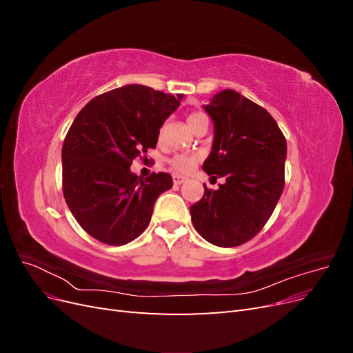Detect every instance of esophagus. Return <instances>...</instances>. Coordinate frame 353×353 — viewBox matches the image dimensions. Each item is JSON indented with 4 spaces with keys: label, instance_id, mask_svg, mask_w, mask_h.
Here are the masks:
<instances>
[{
    "label": "esophagus",
    "instance_id": "esophagus-1",
    "mask_svg": "<svg viewBox=\"0 0 353 353\" xmlns=\"http://www.w3.org/2000/svg\"><path fill=\"white\" fill-rule=\"evenodd\" d=\"M172 179H174V184H175V185L183 184V183H185V181H187V178H185V176H183V175H178V174H175V175L172 176Z\"/></svg>",
    "mask_w": 353,
    "mask_h": 353
}]
</instances>
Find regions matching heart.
<instances>
[{"label":"heart","instance_id":"1","mask_svg":"<svg viewBox=\"0 0 353 353\" xmlns=\"http://www.w3.org/2000/svg\"><path fill=\"white\" fill-rule=\"evenodd\" d=\"M206 119V116L200 113V112H194L190 113L187 117V122L190 125V128H193L199 121ZM163 135V128H160L159 131V137ZM199 162V156L193 154V153H181V154H175L172 159L169 160V165L172 168L175 172H190L191 169L196 166V163Z\"/></svg>","mask_w":353,"mask_h":353}]
</instances>
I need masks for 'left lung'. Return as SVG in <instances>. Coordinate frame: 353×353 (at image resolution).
<instances>
[{
  "mask_svg": "<svg viewBox=\"0 0 353 353\" xmlns=\"http://www.w3.org/2000/svg\"><path fill=\"white\" fill-rule=\"evenodd\" d=\"M215 137L203 170L223 178L218 190L206 185L201 200L190 206L200 236L218 248H236L258 234L284 190L285 137L259 104L223 90L205 105Z\"/></svg>",
  "mask_w": 353,
  "mask_h": 353,
  "instance_id": "left-lung-1",
  "label": "left lung"
}]
</instances>
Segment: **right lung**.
Returning <instances> with one entry per match:
<instances>
[{
	"mask_svg": "<svg viewBox=\"0 0 353 353\" xmlns=\"http://www.w3.org/2000/svg\"><path fill=\"white\" fill-rule=\"evenodd\" d=\"M178 97L145 85H125L92 99L74 117L61 150L63 196L91 237L109 245L135 240L148 227L156 199L172 176L131 172L137 157L156 148Z\"/></svg>",
	"mask_w": 353,
	"mask_h": 353,
	"instance_id": "right-lung-1",
	"label": "right lung"
}]
</instances>
